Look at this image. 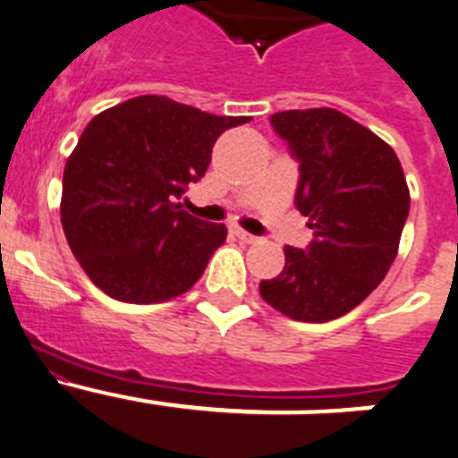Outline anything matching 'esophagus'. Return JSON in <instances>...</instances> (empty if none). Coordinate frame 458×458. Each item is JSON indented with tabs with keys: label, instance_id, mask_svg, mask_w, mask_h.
Returning a JSON list of instances; mask_svg holds the SVG:
<instances>
[{
	"label": "esophagus",
	"instance_id": "obj_1",
	"mask_svg": "<svg viewBox=\"0 0 458 458\" xmlns=\"http://www.w3.org/2000/svg\"><path fill=\"white\" fill-rule=\"evenodd\" d=\"M233 233L237 234V237H240L242 242H246V244H256V242H258L256 234L246 233V230H244V228H240V225H233Z\"/></svg>",
	"mask_w": 458,
	"mask_h": 458
}]
</instances>
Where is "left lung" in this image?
I'll return each instance as SVG.
<instances>
[{
    "mask_svg": "<svg viewBox=\"0 0 458 458\" xmlns=\"http://www.w3.org/2000/svg\"><path fill=\"white\" fill-rule=\"evenodd\" d=\"M272 126L300 161L295 207L316 240L306 251L285 246L284 272L260 281V295L293 320L327 323L389 272L411 191L394 149L339 110H285Z\"/></svg>",
    "mask_w": 458,
    "mask_h": 458,
    "instance_id": "obj_1",
    "label": "left lung"
}]
</instances>
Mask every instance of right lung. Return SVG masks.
<instances>
[{"label":"right lung","instance_id":"right-lung-1","mask_svg":"<svg viewBox=\"0 0 458 458\" xmlns=\"http://www.w3.org/2000/svg\"><path fill=\"white\" fill-rule=\"evenodd\" d=\"M249 117H218L168 97H135L82 131L62 182V228L91 284L113 300L158 304L184 295L225 242L224 224L182 209L216 138Z\"/></svg>","mask_w":458,"mask_h":458}]
</instances>
